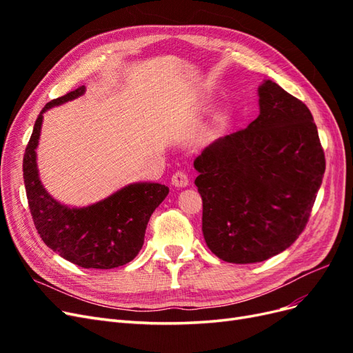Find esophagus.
I'll return each instance as SVG.
<instances>
[{
    "label": "esophagus",
    "mask_w": 353,
    "mask_h": 353,
    "mask_svg": "<svg viewBox=\"0 0 353 353\" xmlns=\"http://www.w3.org/2000/svg\"><path fill=\"white\" fill-rule=\"evenodd\" d=\"M172 185L179 187V188L187 187L188 185V175L185 172H181V170H178V172H175L172 175Z\"/></svg>",
    "instance_id": "1"
}]
</instances>
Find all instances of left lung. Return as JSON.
<instances>
[{"mask_svg": "<svg viewBox=\"0 0 353 353\" xmlns=\"http://www.w3.org/2000/svg\"><path fill=\"white\" fill-rule=\"evenodd\" d=\"M258 95L259 116L194 160L203 237L230 263L262 262L290 248L306 227L325 170L306 105L270 79Z\"/></svg>", "mask_w": 353, "mask_h": 353, "instance_id": "obj_1", "label": "left lung"}]
</instances>
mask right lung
<instances>
[{
  "label": "right lung",
  "mask_w": 353,
  "mask_h": 353,
  "mask_svg": "<svg viewBox=\"0 0 353 353\" xmlns=\"http://www.w3.org/2000/svg\"><path fill=\"white\" fill-rule=\"evenodd\" d=\"M85 94L79 87L51 100L41 110L23 157V179L32 219L48 248L82 268L112 270L131 262L144 244L148 219L169 188L159 183H134L83 208H70L42 185L37 165L44 113Z\"/></svg>",
  "instance_id": "obj_1"
}]
</instances>
